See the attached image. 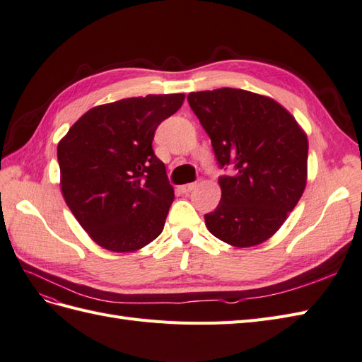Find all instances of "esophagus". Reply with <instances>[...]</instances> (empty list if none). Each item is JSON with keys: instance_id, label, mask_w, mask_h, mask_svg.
<instances>
[{"instance_id": "esophagus-1", "label": "esophagus", "mask_w": 362, "mask_h": 362, "mask_svg": "<svg viewBox=\"0 0 362 362\" xmlns=\"http://www.w3.org/2000/svg\"><path fill=\"white\" fill-rule=\"evenodd\" d=\"M196 187H197V183H196V182H194V183H187V185H182V187H180V191L187 194V192H191V191H192L194 188H196Z\"/></svg>"}]
</instances>
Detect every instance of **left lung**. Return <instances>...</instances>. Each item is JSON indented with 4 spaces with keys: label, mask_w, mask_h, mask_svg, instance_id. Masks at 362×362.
<instances>
[{
    "label": "left lung",
    "mask_w": 362,
    "mask_h": 362,
    "mask_svg": "<svg viewBox=\"0 0 362 362\" xmlns=\"http://www.w3.org/2000/svg\"><path fill=\"white\" fill-rule=\"evenodd\" d=\"M221 170L218 206L205 214L209 233L237 247L272 237L296 206L308 179V137L271 98L240 88L188 95Z\"/></svg>",
    "instance_id": "left-lung-1"
}]
</instances>
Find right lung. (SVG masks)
<instances>
[{"label": "right lung", "mask_w": 362, "mask_h": 362, "mask_svg": "<svg viewBox=\"0 0 362 362\" xmlns=\"http://www.w3.org/2000/svg\"><path fill=\"white\" fill-rule=\"evenodd\" d=\"M183 99L148 95L95 107L59 142L62 196L104 249L133 252L163 230L174 189L153 139Z\"/></svg>", "instance_id": "right-lung-1"}]
</instances>
